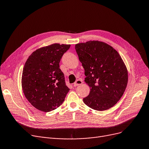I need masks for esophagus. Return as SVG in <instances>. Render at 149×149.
<instances>
[{
	"mask_svg": "<svg viewBox=\"0 0 149 149\" xmlns=\"http://www.w3.org/2000/svg\"><path fill=\"white\" fill-rule=\"evenodd\" d=\"M83 83V81L79 79V80H77L75 81V82L73 84L74 86H79L80 85H81V84Z\"/></svg>",
	"mask_w": 149,
	"mask_h": 149,
	"instance_id": "obj_1",
	"label": "esophagus"
}]
</instances>
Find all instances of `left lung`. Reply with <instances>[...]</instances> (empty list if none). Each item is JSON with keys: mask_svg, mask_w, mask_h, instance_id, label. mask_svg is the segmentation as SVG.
<instances>
[{"mask_svg": "<svg viewBox=\"0 0 149 149\" xmlns=\"http://www.w3.org/2000/svg\"><path fill=\"white\" fill-rule=\"evenodd\" d=\"M75 48L85 69V81L90 88L84 103L97 111L113 107L128 83L127 69L121 56L113 47L99 41L77 44Z\"/></svg>", "mask_w": 149, "mask_h": 149, "instance_id": "8db88e82", "label": "left lung"}]
</instances>
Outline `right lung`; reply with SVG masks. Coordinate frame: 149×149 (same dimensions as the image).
I'll return each mask as SVG.
<instances>
[{
	"label": "right lung",
	"mask_w": 149,
	"mask_h": 149,
	"mask_svg": "<svg viewBox=\"0 0 149 149\" xmlns=\"http://www.w3.org/2000/svg\"><path fill=\"white\" fill-rule=\"evenodd\" d=\"M70 46L55 43L41 47L25 63L21 80L23 92L31 105L39 110H54L62 104L69 92L59 63Z\"/></svg>",
	"instance_id": "obj_1"
}]
</instances>
